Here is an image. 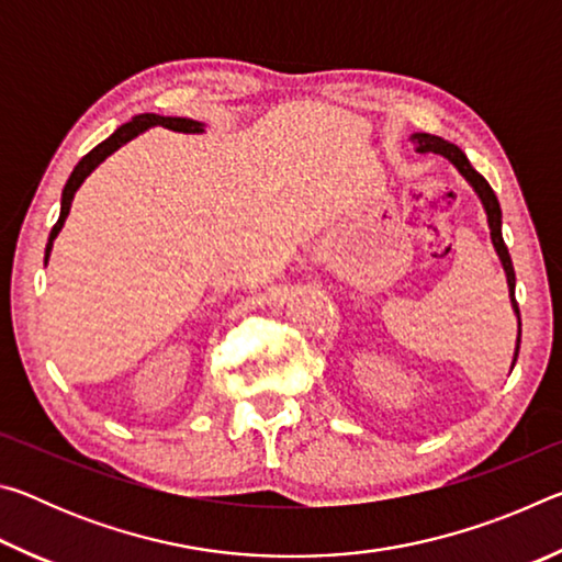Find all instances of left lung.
<instances>
[{"mask_svg": "<svg viewBox=\"0 0 562 562\" xmlns=\"http://www.w3.org/2000/svg\"><path fill=\"white\" fill-rule=\"evenodd\" d=\"M412 144H414L416 154H436V156H443L446 160H449V164L465 178V183L473 188V193L479 195L483 211H486L491 243H493V247H496V255L501 260L503 272H506L510 310L518 322L516 349H513V359H510V372H513V367H516V359H518V349H520V312H518V302H516V272H513L508 247H506V243H503V213H501L498 198H496V193H493V188L488 186V180L471 166V160L465 158L463 150L456 144H451V140H443L441 136H431V133H412Z\"/></svg>", "mask_w": 562, "mask_h": 562, "instance_id": "obj_1", "label": "left lung"}]
</instances>
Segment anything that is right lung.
Masks as SVG:
<instances>
[{
	"mask_svg": "<svg viewBox=\"0 0 562 562\" xmlns=\"http://www.w3.org/2000/svg\"><path fill=\"white\" fill-rule=\"evenodd\" d=\"M156 126H164V128L176 131V133H205V123H201V121L180 119V116H158V113H140V116H133L128 123H123V126L113 131L106 140H101L97 148L89 150V154L83 156L79 164H76L69 180H66V186L61 190L59 221H56V225L52 227V233H49V243H46V250H44V265L49 262V258H52V247H54L56 235L61 233L66 217H69L76 190L83 186V180H87L93 173V170H97L103 164V160L116 154L121 146H126L128 140H133L136 136H140V133H146L148 128H156Z\"/></svg>",
	"mask_w": 562,
	"mask_h": 562,
	"instance_id": "add662e5",
	"label": "right lung"
}]
</instances>
